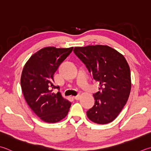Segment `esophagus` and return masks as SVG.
Listing matches in <instances>:
<instances>
[{"label": "esophagus", "instance_id": "1", "mask_svg": "<svg viewBox=\"0 0 151 151\" xmlns=\"http://www.w3.org/2000/svg\"><path fill=\"white\" fill-rule=\"evenodd\" d=\"M73 97H74V99H76V100H78V99H80V97H81V96H80L79 95H78V96H74Z\"/></svg>", "mask_w": 151, "mask_h": 151}]
</instances>
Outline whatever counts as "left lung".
<instances>
[{
  "label": "left lung",
  "instance_id": "8db88e82",
  "mask_svg": "<svg viewBox=\"0 0 151 151\" xmlns=\"http://www.w3.org/2000/svg\"><path fill=\"white\" fill-rule=\"evenodd\" d=\"M74 53L99 83L93 94L95 103L86 112L91 121L105 124L113 121L128 101L131 74L128 62L116 50L105 45L75 47Z\"/></svg>",
  "mask_w": 151,
  "mask_h": 151
}]
</instances>
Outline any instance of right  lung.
Instances as JSON below:
<instances>
[{
  "label": "right lung",
  "instance_id": "add662e5",
  "mask_svg": "<svg viewBox=\"0 0 151 151\" xmlns=\"http://www.w3.org/2000/svg\"><path fill=\"white\" fill-rule=\"evenodd\" d=\"M73 49L44 48L32 55L23 67L21 87L25 101L46 122L55 123L64 119L71 105L60 91L54 93L52 91L60 90L54 84V74Z\"/></svg>",
  "mask_w": 151,
  "mask_h": 151
}]
</instances>
